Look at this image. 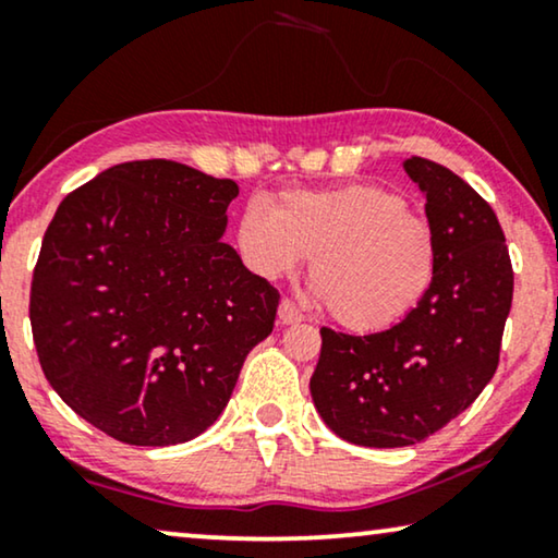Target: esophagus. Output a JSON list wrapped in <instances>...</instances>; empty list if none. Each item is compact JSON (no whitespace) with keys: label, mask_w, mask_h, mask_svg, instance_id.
<instances>
[{"label":"esophagus","mask_w":558,"mask_h":558,"mask_svg":"<svg viewBox=\"0 0 558 558\" xmlns=\"http://www.w3.org/2000/svg\"><path fill=\"white\" fill-rule=\"evenodd\" d=\"M277 319H279V325H296V323H302L304 315H302L300 310H296V304H294V302L281 300V302H279Z\"/></svg>","instance_id":"esophagus-1"}]
</instances>
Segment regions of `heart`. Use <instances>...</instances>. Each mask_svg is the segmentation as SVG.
Wrapping results in <instances>:
<instances>
[{
  "instance_id": "1",
  "label": "heart",
  "mask_w": 558,
  "mask_h": 558,
  "mask_svg": "<svg viewBox=\"0 0 558 558\" xmlns=\"http://www.w3.org/2000/svg\"><path fill=\"white\" fill-rule=\"evenodd\" d=\"M235 251L258 279L292 277L312 256V294L342 327L378 332L418 307L437 274V235L407 201L378 185L287 190L248 201Z\"/></svg>"
}]
</instances>
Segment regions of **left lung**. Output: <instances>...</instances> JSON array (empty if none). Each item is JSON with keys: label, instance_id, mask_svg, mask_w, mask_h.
<instances>
[{"label": "left lung", "instance_id": "1", "mask_svg": "<svg viewBox=\"0 0 558 558\" xmlns=\"http://www.w3.org/2000/svg\"><path fill=\"white\" fill-rule=\"evenodd\" d=\"M403 170L437 235L434 284L384 332L323 327L310 378L323 422L361 447L416 445L460 416L495 376L513 302V266L490 205L432 159H403Z\"/></svg>", "mask_w": 558, "mask_h": 558}]
</instances>
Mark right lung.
<instances>
[{
    "instance_id": "right-lung-1",
    "label": "right lung",
    "mask_w": 558,
    "mask_h": 558,
    "mask_svg": "<svg viewBox=\"0 0 558 558\" xmlns=\"http://www.w3.org/2000/svg\"><path fill=\"white\" fill-rule=\"evenodd\" d=\"M233 180L170 159L109 167L58 205L29 292L45 378L136 447L195 439L274 330L279 292L223 241Z\"/></svg>"
}]
</instances>
